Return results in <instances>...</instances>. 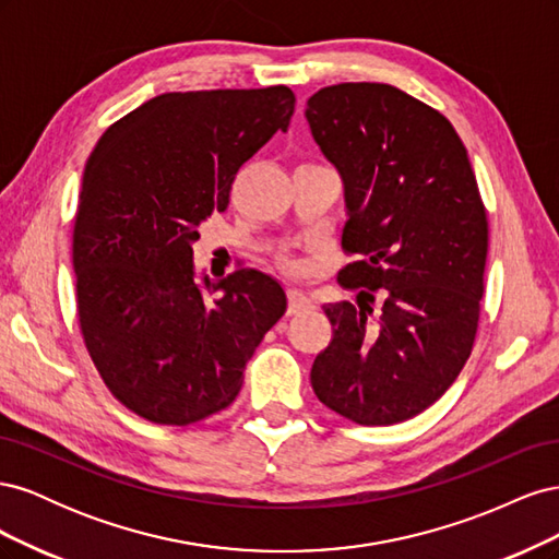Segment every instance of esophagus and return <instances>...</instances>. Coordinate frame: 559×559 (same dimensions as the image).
Wrapping results in <instances>:
<instances>
[{
    "instance_id": "1",
    "label": "esophagus",
    "mask_w": 559,
    "mask_h": 559,
    "mask_svg": "<svg viewBox=\"0 0 559 559\" xmlns=\"http://www.w3.org/2000/svg\"><path fill=\"white\" fill-rule=\"evenodd\" d=\"M312 308H314V300L308 294L296 292V289L289 292V308H286V314H300V312H308Z\"/></svg>"
}]
</instances>
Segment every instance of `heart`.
I'll return each instance as SVG.
<instances>
[{
	"mask_svg": "<svg viewBox=\"0 0 559 559\" xmlns=\"http://www.w3.org/2000/svg\"><path fill=\"white\" fill-rule=\"evenodd\" d=\"M286 265H289V267H294V270L298 267V265H296V263H292V261H286Z\"/></svg>",
	"mask_w": 559,
	"mask_h": 559,
	"instance_id": "1",
	"label": "heart"
}]
</instances>
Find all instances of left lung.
I'll list each match as a JSON object with an SVG mask.
<instances>
[{
	"label": "left lung",
	"mask_w": 559,
	"mask_h": 559,
	"mask_svg": "<svg viewBox=\"0 0 559 559\" xmlns=\"http://www.w3.org/2000/svg\"><path fill=\"white\" fill-rule=\"evenodd\" d=\"M306 118L345 183L343 249L359 253L337 273L359 306H324L333 337L310 382L357 425H396L441 399L471 357L487 261L478 181L448 118L386 83L321 88Z\"/></svg>",
	"instance_id": "left-lung-1"
}]
</instances>
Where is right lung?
<instances>
[{
    "label": "right lung",
    "mask_w": 559,
    "mask_h": 559,
    "mask_svg": "<svg viewBox=\"0 0 559 559\" xmlns=\"http://www.w3.org/2000/svg\"><path fill=\"white\" fill-rule=\"evenodd\" d=\"M294 105L286 86L165 93L95 144L72 238L76 312L99 378L134 415L186 427L228 408L284 314V289L259 270L198 282L193 242Z\"/></svg>",
    "instance_id": "add662e5"
}]
</instances>
